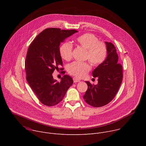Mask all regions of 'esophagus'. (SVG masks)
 I'll use <instances>...</instances> for the list:
<instances>
[{
    "mask_svg": "<svg viewBox=\"0 0 146 146\" xmlns=\"http://www.w3.org/2000/svg\"><path fill=\"white\" fill-rule=\"evenodd\" d=\"M73 81L74 82H80V80L79 79H78L76 77H74L73 78Z\"/></svg>",
    "mask_w": 146,
    "mask_h": 146,
    "instance_id": "1",
    "label": "esophagus"
}]
</instances>
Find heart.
Returning <instances> with one entry per match:
<instances>
[{"mask_svg":"<svg viewBox=\"0 0 146 146\" xmlns=\"http://www.w3.org/2000/svg\"><path fill=\"white\" fill-rule=\"evenodd\" d=\"M77 43L81 47L87 50L85 59H88L95 66L101 65L105 60L108 55V48L106 44L91 33L82 35L76 38ZM72 45L68 42L62 44L59 47V54L61 58L69 60L72 57ZM91 70L90 65L87 62H74L68 67L70 74L77 78L84 77Z\"/></svg>","mask_w":146,"mask_h":146,"instance_id":"heart-1","label":"heart"}]
</instances>
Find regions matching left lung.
I'll return each instance as SVG.
<instances>
[{
  "mask_svg": "<svg viewBox=\"0 0 146 146\" xmlns=\"http://www.w3.org/2000/svg\"><path fill=\"white\" fill-rule=\"evenodd\" d=\"M108 48L106 59L92 72L94 77H98L96 85L86 81L88 89L83 96L88 105L96 108L105 106L111 102L118 92L122 81V67L118 64V56L111 43L105 41Z\"/></svg>",
  "mask_w": 146,
  "mask_h": 146,
  "instance_id": "obj_1",
  "label": "left lung"
}]
</instances>
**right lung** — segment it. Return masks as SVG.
I'll return each instance as SVG.
<instances>
[{
    "mask_svg": "<svg viewBox=\"0 0 146 146\" xmlns=\"http://www.w3.org/2000/svg\"><path fill=\"white\" fill-rule=\"evenodd\" d=\"M77 32L47 28L36 36L28 48L25 60L27 80L40 102L46 106L58 104L73 84L70 76L65 74L58 82L52 73L63 65L59 51L60 44Z\"/></svg>",
    "mask_w": 146,
    "mask_h": 146,
    "instance_id": "add662e5",
    "label": "right lung"
}]
</instances>
